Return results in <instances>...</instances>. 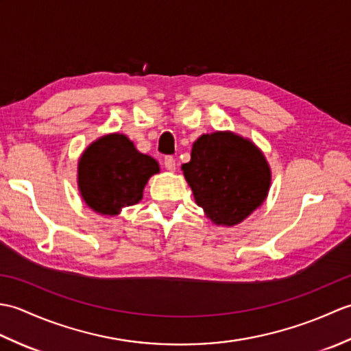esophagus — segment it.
<instances>
[{"instance_id": "1", "label": "esophagus", "mask_w": 351, "mask_h": 351, "mask_svg": "<svg viewBox=\"0 0 351 351\" xmlns=\"http://www.w3.org/2000/svg\"><path fill=\"white\" fill-rule=\"evenodd\" d=\"M164 166H166V169H167L169 171H175L176 162H175L173 156H166V158H164Z\"/></svg>"}]
</instances>
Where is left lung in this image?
I'll list each match as a JSON object with an SVG mask.
<instances>
[{
  "instance_id": "8db88e82",
  "label": "left lung",
  "mask_w": 351,
  "mask_h": 351,
  "mask_svg": "<svg viewBox=\"0 0 351 351\" xmlns=\"http://www.w3.org/2000/svg\"><path fill=\"white\" fill-rule=\"evenodd\" d=\"M181 169L196 204L215 225H238L264 202L270 187V167L264 155L232 132L199 137L191 160Z\"/></svg>"
}]
</instances>
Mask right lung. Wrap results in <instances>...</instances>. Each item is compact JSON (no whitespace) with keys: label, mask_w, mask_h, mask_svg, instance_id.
Returning <instances> with one entry per match:
<instances>
[{"label":"right lung","mask_w":351,"mask_h":351,"mask_svg":"<svg viewBox=\"0 0 351 351\" xmlns=\"http://www.w3.org/2000/svg\"><path fill=\"white\" fill-rule=\"evenodd\" d=\"M158 162L140 154L121 134H110L86 149L78 164V185L86 204L96 213L116 215L138 204Z\"/></svg>","instance_id":"obj_1"}]
</instances>
